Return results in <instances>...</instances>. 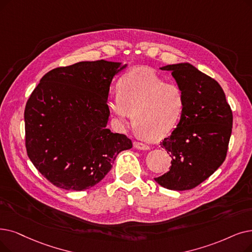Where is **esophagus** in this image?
<instances>
[{
  "label": "esophagus",
  "instance_id": "obj_1",
  "mask_svg": "<svg viewBox=\"0 0 252 252\" xmlns=\"http://www.w3.org/2000/svg\"><path fill=\"white\" fill-rule=\"evenodd\" d=\"M134 147L136 149H139V150H148L149 149V146L144 144V143H141V142H134Z\"/></svg>",
  "mask_w": 252,
  "mask_h": 252
}]
</instances>
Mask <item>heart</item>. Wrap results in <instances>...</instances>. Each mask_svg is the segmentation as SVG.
I'll use <instances>...</instances> for the list:
<instances>
[{
    "label": "heart",
    "mask_w": 252,
    "mask_h": 252,
    "mask_svg": "<svg viewBox=\"0 0 252 252\" xmlns=\"http://www.w3.org/2000/svg\"><path fill=\"white\" fill-rule=\"evenodd\" d=\"M117 94L108 97L109 114L119 126L133 118L138 134L149 140L168 136L184 111L185 96L181 87L165 82L149 68L126 73L117 84Z\"/></svg>",
    "instance_id": "obj_1"
}]
</instances>
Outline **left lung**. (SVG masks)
Here are the masks:
<instances>
[{
  "mask_svg": "<svg viewBox=\"0 0 252 252\" xmlns=\"http://www.w3.org/2000/svg\"><path fill=\"white\" fill-rule=\"evenodd\" d=\"M160 70L172 73L184 93L185 107L177 127L160 143L172 158L171 169L155 180L168 189H191L224 161L233 113L221 86L194 65L180 63Z\"/></svg>",
  "mask_w": 252,
  "mask_h": 252,
  "instance_id": "obj_1",
  "label": "left lung"
}]
</instances>
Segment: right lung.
Segmentation results:
<instances>
[{
	"mask_svg": "<svg viewBox=\"0 0 252 252\" xmlns=\"http://www.w3.org/2000/svg\"><path fill=\"white\" fill-rule=\"evenodd\" d=\"M122 63L79 62L53 69L26 105V147L32 165L53 185L84 190L111 170L119 152L133 146L107 128V100Z\"/></svg>",
	"mask_w": 252,
	"mask_h": 252,
	"instance_id": "add662e5",
	"label": "right lung"
}]
</instances>
